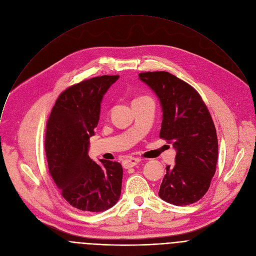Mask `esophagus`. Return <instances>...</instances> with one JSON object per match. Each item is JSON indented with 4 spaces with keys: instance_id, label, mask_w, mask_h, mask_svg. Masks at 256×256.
<instances>
[{
    "instance_id": "1",
    "label": "esophagus",
    "mask_w": 256,
    "mask_h": 256,
    "mask_svg": "<svg viewBox=\"0 0 256 256\" xmlns=\"http://www.w3.org/2000/svg\"><path fill=\"white\" fill-rule=\"evenodd\" d=\"M138 162H140V158L130 157V158H126V159L122 162V166H124V168L128 169V168H130V167L136 166Z\"/></svg>"
}]
</instances>
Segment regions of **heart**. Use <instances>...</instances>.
<instances>
[{
  "label": "heart",
  "mask_w": 256,
  "mask_h": 256,
  "mask_svg": "<svg viewBox=\"0 0 256 256\" xmlns=\"http://www.w3.org/2000/svg\"><path fill=\"white\" fill-rule=\"evenodd\" d=\"M142 97H146V96H142V97H138V98H136V99H140V98H142Z\"/></svg>",
  "instance_id": "heart-1"
}]
</instances>
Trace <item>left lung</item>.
Returning a JSON list of instances; mask_svg holds the SVG:
<instances>
[{
  "instance_id": "obj_1",
  "label": "left lung",
  "mask_w": 256,
  "mask_h": 256,
  "mask_svg": "<svg viewBox=\"0 0 256 256\" xmlns=\"http://www.w3.org/2000/svg\"><path fill=\"white\" fill-rule=\"evenodd\" d=\"M159 97L163 120L160 138L173 144L175 165L166 167L159 196L174 206L200 200L208 192L218 161V138L198 92L168 72L138 74Z\"/></svg>"
}]
</instances>
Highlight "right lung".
I'll return each mask as SVG.
<instances>
[{
	"instance_id": "right-lung-1",
	"label": "right lung",
	"mask_w": 256,
	"mask_h": 256,
	"mask_svg": "<svg viewBox=\"0 0 256 256\" xmlns=\"http://www.w3.org/2000/svg\"><path fill=\"white\" fill-rule=\"evenodd\" d=\"M118 77L104 75L70 86L58 97L46 122L44 150L50 174L62 196L84 212L106 210L120 196L122 165L103 159L97 164L87 155L102 97Z\"/></svg>"
}]
</instances>
